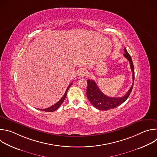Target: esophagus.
<instances>
[{
  "label": "esophagus",
  "mask_w": 157,
  "mask_h": 157,
  "mask_svg": "<svg viewBox=\"0 0 157 157\" xmlns=\"http://www.w3.org/2000/svg\"><path fill=\"white\" fill-rule=\"evenodd\" d=\"M87 75V71L85 70H80L79 74H78V76L80 78H82V77H84L85 76Z\"/></svg>",
  "instance_id": "obj_1"
}]
</instances>
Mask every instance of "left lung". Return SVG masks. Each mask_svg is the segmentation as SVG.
Returning a JSON list of instances; mask_svg holds the SVG:
<instances>
[{
	"mask_svg": "<svg viewBox=\"0 0 157 157\" xmlns=\"http://www.w3.org/2000/svg\"><path fill=\"white\" fill-rule=\"evenodd\" d=\"M125 53L124 54V56L125 58L129 61L130 68L132 71V78H133V82H134V67L133 64V62L132 60V58L130 55L127 52L126 48H124ZM87 87L86 91V95L87 97V99L92 104V105L96 107V109H98L99 110H109L110 109H114L121 104H122L123 102H124L130 96L133 86V84L131 86L128 92L125 94V96H124L122 98H110L105 96L104 94L98 87L96 83L93 80L87 79Z\"/></svg>",
	"mask_w": 157,
	"mask_h": 157,
	"instance_id": "obj_1",
	"label": "left lung"
}]
</instances>
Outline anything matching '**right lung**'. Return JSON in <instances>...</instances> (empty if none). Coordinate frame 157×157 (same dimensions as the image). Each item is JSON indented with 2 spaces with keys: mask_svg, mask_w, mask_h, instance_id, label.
Masks as SVG:
<instances>
[{
  "mask_svg": "<svg viewBox=\"0 0 157 157\" xmlns=\"http://www.w3.org/2000/svg\"><path fill=\"white\" fill-rule=\"evenodd\" d=\"M71 85H72V83H71V84L68 86V88H67V89H66V91L64 94L63 95V96L61 98V99L58 102H56L55 104L53 105L52 106H51V107H48V108H47V109H40V110H42V111H45V112H53V111H55L56 110H57V109H58V107L61 105V104H62V103L63 102V101H64V99H65V98H66V94H67V92H68V90L69 88L70 87V86H71Z\"/></svg>",
  "mask_w": 157,
  "mask_h": 157,
  "instance_id": "add662e5",
  "label": "right lung"
}]
</instances>
